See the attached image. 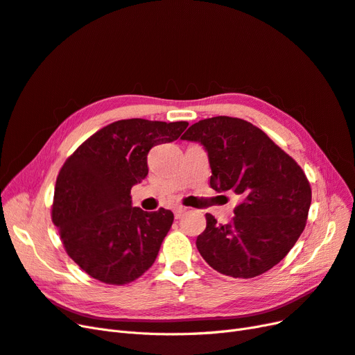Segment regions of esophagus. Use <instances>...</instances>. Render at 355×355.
<instances>
[{"label":"esophagus","instance_id":"1","mask_svg":"<svg viewBox=\"0 0 355 355\" xmlns=\"http://www.w3.org/2000/svg\"><path fill=\"white\" fill-rule=\"evenodd\" d=\"M185 211H187V207H184V206L176 207V209H175V218H176V219L182 218V216H184Z\"/></svg>","mask_w":355,"mask_h":355}]
</instances>
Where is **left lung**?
Segmentation results:
<instances>
[{"instance_id":"obj_1","label":"left lung","mask_w":355,"mask_h":355,"mask_svg":"<svg viewBox=\"0 0 355 355\" xmlns=\"http://www.w3.org/2000/svg\"><path fill=\"white\" fill-rule=\"evenodd\" d=\"M184 141L200 142L209 154L210 187L240 197L230 223L210 213L197 249L213 270L234 278L270 271L302 234L311 185L296 161L252 123L211 116L192 124Z\"/></svg>"}]
</instances>
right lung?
Here are the masks:
<instances>
[{"instance_id":"right-lung-1","label":"right lung","mask_w":355,"mask_h":355,"mask_svg":"<svg viewBox=\"0 0 355 355\" xmlns=\"http://www.w3.org/2000/svg\"><path fill=\"white\" fill-rule=\"evenodd\" d=\"M187 127L142 118L115 121L63 163L51 220L68 256L94 280L124 286L155 262L175 216L163 207L149 213L132 207L130 189L146 178L151 148L176 141Z\"/></svg>"}]
</instances>
